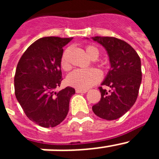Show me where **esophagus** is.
I'll use <instances>...</instances> for the list:
<instances>
[{
	"mask_svg": "<svg viewBox=\"0 0 159 159\" xmlns=\"http://www.w3.org/2000/svg\"><path fill=\"white\" fill-rule=\"evenodd\" d=\"M76 93H86L88 91L87 90H82V89H75Z\"/></svg>",
	"mask_w": 159,
	"mask_h": 159,
	"instance_id": "34e87169",
	"label": "esophagus"
}]
</instances>
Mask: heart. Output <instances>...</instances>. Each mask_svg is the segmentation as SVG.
I'll use <instances>...</instances> for the list:
<instances>
[{
  "mask_svg": "<svg viewBox=\"0 0 159 159\" xmlns=\"http://www.w3.org/2000/svg\"><path fill=\"white\" fill-rule=\"evenodd\" d=\"M85 51L91 60H95L99 58V52L97 48L91 45L86 46ZM69 52L70 49L66 48L60 58V67L65 71H69L71 68L69 61ZM102 75L100 71L94 68L88 70L77 69L67 75L66 81L68 85L73 88L85 90L95 86L100 81Z\"/></svg>",
  "mask_w": 159,
  "mask_h": 159,
  "instance_id": "obj_1",
  "label": "heart"
}]
</instances>
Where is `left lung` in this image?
Masks as SVG:
<instances>
[{"label": "left lung", "mask_w": 159, "mask_h": 159, "mask_svg": "<svg viewBox=\"0 0 159 159\" xmlns=\"http://www.w3.org/2000/svg\"><path fill=\"white\" fill-rule=\"evenodd\" d=\"M92 39L106 48L111 63V69L102 83L111 90L99 87L100 101L92 107V111L101 119H117L128 111L137 99L142 81L141 60L124 40L111 36Z\"/></svg>", "instance_id": "left-lung-1"}]
</instances>
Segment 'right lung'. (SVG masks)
<instances>
[{"instance_id": "obj_1", "label": "right lung", "mask_w": 159, "mask_h": 159, "mask_svg": "<svg viewBox=\"0 0 159 159\" xmlns=\"http://www.w3.org/2000/svg\"><path fill=\"white\" fill-rule=\"evenodd\" d=\"M72 38L48 36L32 43L20 59L14 76L16 99L31 121L54 127L67 116L69 101L75 93L67 87L58 92L62 72L60 58Z\"/></svg>"}]
</instances>
